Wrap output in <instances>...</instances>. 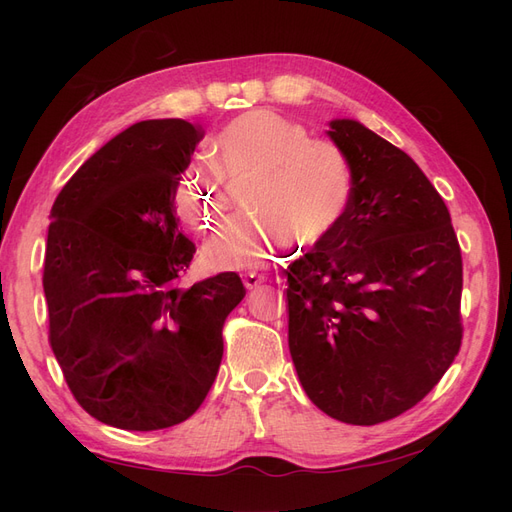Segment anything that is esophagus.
<instances>
[{"label":"esophagus","mask_w":512,"mask_h":512,"mask_svg":"<svg viewBox=\"0 0 512 512\" xmlns=\"http://www.w3.org/2000/svg\"><path fill=\"white\" fill-rule=\"evenodd\" d=\"M267 277L265 275H260V273H254V271H247L245 275H243V284H245V288L247 290H252V288H256V286H260L262 282H265Z\"/></svg>","instance_id":"obj_1"}]
</instances>
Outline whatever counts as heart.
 <instances>
[{"mask_svg": "<svg viewBox=\"0 0 512 512\" xmlns=\"http://www.w3.org/2000/svg\"><path fill=\"white\" fill-rule=\"evenodd\" d=\"M213 164L226 177L254 173L243 200L254 213L232 222L205 247L213 269L267 265L290 235L301 245L327 239L346 215L352 170L333 145L312 141L301 123L267 108H254L211 138ZM179 203L190 220L213 226L222 211V188L194 168L179 188Z\"/></svg>", "mask_w": 512, "mask_h": 512, "instance_id": "1", "label": "heart"}]
</instances>
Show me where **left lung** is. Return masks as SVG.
Instances as JSON below:
<instances>
[{"label":"left lung","mask_w":512,"mask_h":512,"mask_svg":"<svg viewBox=\"0 0 512 512\" xmlns=\"http://www.w3.org/2000/svg\"><path fill=\"white\" fill-rule=\"evenodd\" d=\"M327 132L352 170L342 222L288 275V346L307 397L376 425L416 406L461 348L463 265L442 196L354 119Z\"/></svg>","instance_id":"8db88e82"}]
</instances>
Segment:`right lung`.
I'll use <instances>...</instances> for the list:
<instances>
[{"mask_svg":"<svg viewBox=\"0 0 512 512\" xmlns=\"http://www.w3.org/2000/svg\"><path fill=\"white\" fill-rule=\"evenodd\" d=\"M203 132L138 121L98 149L51 209L44 254L49 342L74 399L100 423L153 431L203 404L224 354L237 273L181 288L196 245L175 194Z\"/></svg>","mask_w":512,"mask_h":512,"instance_id":"obj_1","label":"right lung"}]
</instances>
